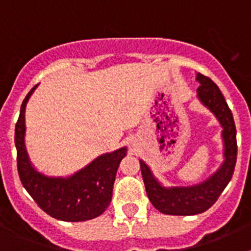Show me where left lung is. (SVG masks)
<instances>
[{"label": "left lung", "mask_w": 251, "mask_h": 251, "mask_svg": "<svg viewBox=\"0 0 251 251\" xmlns=\"http://www.w3.org/2000/svg\"><path fill=\"white\" fill-rule=\"evenodd\" d=\"M196 79L201 84L197 88V98L214 113L223 127L224 162L212 176L199 185L165 187L153 176L146 162L139 159L148 199L158 211L166 215L190 216L208 210L230 182L236 163V128L231 110L219 86L210 77L197 74Z\"/></svg>", "instance_id": "1"}]
</instances>
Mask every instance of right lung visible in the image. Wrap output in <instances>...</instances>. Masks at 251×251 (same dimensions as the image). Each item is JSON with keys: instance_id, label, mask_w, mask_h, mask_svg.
Returning <instances> with one entry per match:
<instances>
[{"instance_id": "obj_1", "label": "right lung", "mask_w": 251, "mask_h": 251, "mask_svg": "<svg viewBox=\"0 0 251 251\" xmlns=\"http://www.w3.org/2000/svg\"><path fill=\"white\" fill-rule=\"evenodd\" d=\"M36 86L22 101L15 127L20 179L30 196L51 217L63 221L94 219L103 214L112 201L115 175L119 163L127 154V148L101 154L69 177H49L40 174L31 165L25 147V108Z\"/></svg>"}]
</instances>
